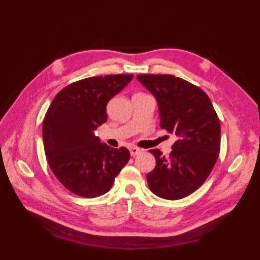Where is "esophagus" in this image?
Masks as SVG:
<instances>
[{
    "instance_id": "esophagus-1",
    "label": "esophagus",
    "mask_w": 260,
    "mask_h": 260,
    "mask_svg": "<svg viewBox=\"0 0 260 260\" xmlns=\"http://www.w3.org/2000/svg\"><path fill=\"white\" fill-rule=\"evenodd\" d=\"M129 152H131V155L133 156V157H135L136 155H139V154H141V150L140 148H137V147H129Z\"/></svg>"
}]
</instances>
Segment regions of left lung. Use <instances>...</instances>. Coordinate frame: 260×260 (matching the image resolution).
Returning a JSON list of instances; mask_svg holds the SVG:
<instances>
[{
  "instance_id": "obj_1",
  "label": "left lung",
  "mask_w": 260,
  "mask_h": 260,
  "mask_svg": "<svg viewBox=\"0 0 260 260\" xmlns=\"http://www.w3.org/2000/svg\"><path fill=\"white\" fill-rule=\"evenodd\" d=\"M158 104L161 127L178 140L165 158L151 150L156 165L147 174L151 191L167 200H179L197 191L217 162L220 121L208 95L198 86L173 75H137Z\"/></svg>"
}]
</instances>
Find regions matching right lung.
Returning a JSON list of instances; mask_svg holds the SVG:
<instances>
[{"instance_id":"obj_1","label":"right lung","mask_w":260,"mask_h":260,"mask_svg":"<svg viewBox=\"0 0 260 260\" xmlns=\"http://www.w3.org/2000/svg\"><path fill=\"white\" fill-rule=\"evenodd\" d=\"M134 75L89 77L64 87L53 98L42 125L49 167L66 189L84 198L108 192L131 154L102 144L95 131L106 123L107 103Z\"/></svg>"}]
</instances>
